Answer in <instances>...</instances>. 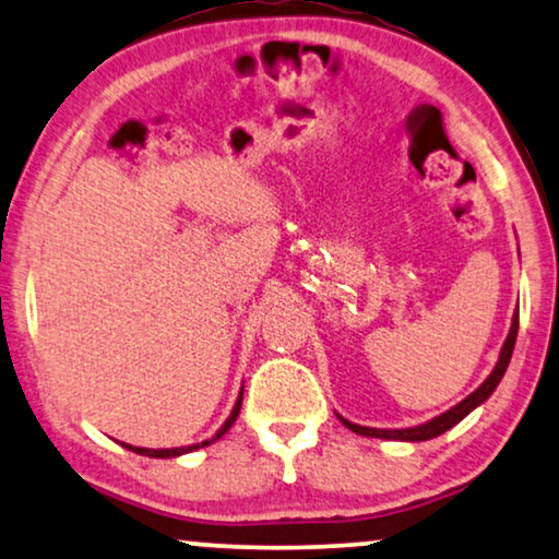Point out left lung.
<instances>
[{
  "instance_id": "8db88e82",
  "label": "left lung",
  "mask_w": 559,
  "mask_h": 559,
  "mask_svg": "<svg viewBox=\"0 0 559 559\" xmlns=\"http://www.w3.org/2000/svg\"><path fill=\"white\" fill-rule=\"evenodd\" d=\"M516 334H519V311H513L511 317V330L509 334H506L503 340V347L501 353H498V360L493 370H490V376L483 381L478 389H475L471 396L460 401V404H455L452 408H448V412L435 416V419L424 421V424H416V427H406V429H376V427H360V424L349 421L345 419V416L337 414V419L345 424V427L349 431H355V435H362V437H378V440H396V442H427L431 440V437H440L444 435V431L455 427V424H460L465 419L467 414L473 412V408H478L480 404H486V401L490 399V393H493L498 389V383H501V378L506 373V368H509L511 362V355H513V345H516Z\"/></svg>"
}]
</instances>
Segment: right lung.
Here are the masks:
<instances>
[{"label": "right lung", "instance_id": "add662e5", "mask_svg": "<svg viewBox=\"0 0 559 559\" xmlns=\"http://www.w3.org/2000/svg\"><path fill=\"white\" fill-rule=\"evenodd\" d=\"M240 406H242V389H240V393H237V401H235L233 412H229V416H227V419H225V424H222V427L217 429V435H214L212 440H204V442L189 444V448H170V450H147V448H132V444H124V442H122V448H128V450H132V452H138V455H147V457H178V455H186V452H193V450L210 448V444L217 442L219 437H225V435H227L229 427H233L235 419H237V414H240Z\"/></svg>", "mask_w": 559, "mask_h": 559}]
</instances>
